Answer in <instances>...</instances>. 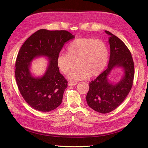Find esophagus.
Returning a JSON list of instances; mask_svg holds the SVG:
<instances>
[{
	"label": "esophagus",
	"mask_w": 148,
	"mask_h": 148,
	"mask_svg": "<svg viewBox=\"0 0 148 148\" xmlns=\"http://www.w3.org/2000/svg\"><path fill=\"white\" fill-rule=\"evenodd\" d=\"M68 84H69V86H75V85L77 84V83H76V82H69Z\"/></svg>",
	"instance_id": "obj_1"
}]
</instances>
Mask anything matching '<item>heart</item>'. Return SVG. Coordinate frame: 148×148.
<instances>
[{
  "mask_svg": "<svg viewBox=\"0 0 148 148\" xmlns=\"http://www.w3.org/2000/svg\"><path fill=\"white\" fill-rule=\"evenodd\" d=\"M68 54L61 53L57 59V66L68 75L78 63L79 69L69 75L72 81H79L99 75L108 64L109 52L106 44L99 39L82 38L74 40L67 47Z\"/></svg>",
  "mask_w": 148,
  "mask_h": 148,
  "instance_id": "heart-1",
  "label": "heart"
}]
</instances>
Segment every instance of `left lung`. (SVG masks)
<instances>
[{"mask_svg":"<svg viewBox=\"0 0 148 148\" xmlns=\"http://www.w3.org/2000/svg\"><path fill=\"white\" fill-rule=\"evenodd\" d=\"M110 48L109 62L107 69L89 83L86 95L88 106L102 114L110 112L123 102L130 91L135 75L134 62L132 53L124 42L108 31ZM115 67H122L124 77L115 85L108 82V76Z\"/></svg>","mask_w":148,"mask_h":148,"instance_id":"left-lung-1","label":"left lung"}]
</instances>
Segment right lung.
<instances>
[{
	"label": "right lung",
	"instance_id": "add662e5",
	"mask_svg": "<svg viewBox=\"0 0 148 148\" xmlns=\"http://www.w3.org/2000/svg\"><path fill=\"white\" fill-rule=\"evenodd\" d=\"M75 38L65 30L41 29L29 37L21 47L15 63V78L22 97L31 107L41 112H49L62 101L68 82L57 66V59L64 44ZM47 56L49 60L46 73L34 77L29 71L34 58Z\"/></svg>",
	"mask_w": 148,
	"mask_h": 148
}]
</instances>
